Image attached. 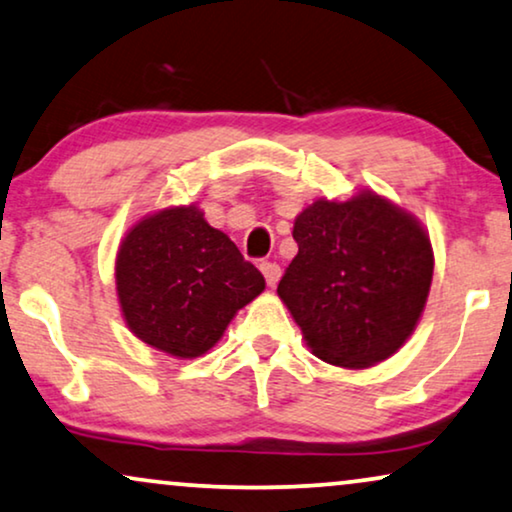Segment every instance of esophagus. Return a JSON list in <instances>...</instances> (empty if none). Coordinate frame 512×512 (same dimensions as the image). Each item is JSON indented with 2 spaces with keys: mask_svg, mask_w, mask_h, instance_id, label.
<instances>
[{
  "mask_svg": "<svg viewBox=\"0 0 512 512\" xmlns=\"http://www.w3.org/2000/svg\"><path fill=\"white\" fill-rule=\"evenodd\" d=\"M261 272H263V277H265V282H268V286H275L279 282V277H282V268H279V265L272 263V261H263Z\"/></svg>",
  "mask_w": 512,
  "mask_h": 512,
  "instance_id": "34e87169",
  "label": "esophagus"
}]
</instances>
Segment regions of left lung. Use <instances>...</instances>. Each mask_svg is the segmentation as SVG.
<instances>
[{
	"label": "left lung",
	"mask_w": 512,
	"mask_h": 512,
	"mask_svg": "<svg viewBox=\"0 0 512 512\" xmlns=\"http://www.w3.org/2000/svg\"><path fill=\"white\" fill-rule=\"evenodd\" d=\"M298 254L279 298L321 361L368 368L403 347L422 317L433 251L415 216L377 193L317 200L293 223Z\"/></svg>",
	"instance_id": "left-lung-1"
}]
</instances>
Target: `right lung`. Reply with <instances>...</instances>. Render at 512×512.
<instances>
[{
    "mask_svg": "<svg viewBox=\"0 0 512 512\" xmlns=\"http://www.w3.org/2000/svg\"><path fill=\"white\" fill-rule=\"evenodd\" d=\"M265 279L195 205L170 207L132 226L116 256L125 324L146 345L195 359L221 340Z\"/></svg>",
    "mask_w": 512,
    "mask_h": 512,
    "instance_id": "add662e5",
    "label": "right lung"
}]
</instances>
